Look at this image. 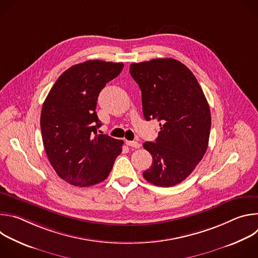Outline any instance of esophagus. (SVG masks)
Returning <instances> with one entry per match:
<instances>
[{"instance_id":"1","label":"esophagus","mask_w":258,"mask_h":258,"mask_svg":"<svg viewBox=\"0 0 258 258\" xmlns=\"http://www.w3.org/2000/svg\"><path fill=\"white\" fill-rule=\"evenodd\" d=\"M125 144L130 147H133V148H135V149H138L141 147V144L136 141H125Z\"/></svg>"}]
</instances>
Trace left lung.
<instances>
[{
  "mask_svg": "<svg viewBox=\"0 0 258 258\" xmlns=\"http://www.w3.org/2000/svg\"><path fill=\"white\" fill-rule=\"evenodd\" d=\"M130 72L142 92L145 119L160 122L156 141L143 144L153 159L143 176L172 187L191 174L207 150L209 105L192 71L175 59L132 63Z\"/></svg>",
  "mask_w": 258,
  "mask_h": 258,
  "instance_id": "obj_1",
  "label": "left lung"
}]
</instances>
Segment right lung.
Instances as JSON below:
<instances>
[{
  "label": "right lung",
  "instance_id": "obj_1",
  "mask_svg": "<svg viewBox=\"0 0 258 258\" xmlns=\"http://www.w3.org/2000/svg\"><path fill=\"white\" fill-rule=\"evenodd\" d=\"M123 63L89 60L58 78L42 108L45 151L56 173L70 185L89 187L103 181L122 151L123 141L97 135L100 92L115 79Z\"/></svg>",
  "mask_w": 258,
  "mask_h": 258
}]
</instances>
